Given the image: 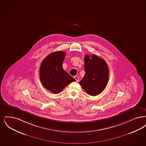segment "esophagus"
<instances>
[{
	"instance_id": "1",
	"label": "esophagus",
	"mask_w": 146,
	"mask_h": 146,
	"mask_svg": "<svg viewBox=\"0 0 146 146\" xmlns=\"http://www.w3.org/2000/svg\"><path fill=\"white\" fill-rule=\"evenodd\" d=\"M74 79L76 80V82H78L79 81V78H78V76H74Z\"/></svg>"
}]
</instances>
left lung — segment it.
Wrapping results in <instances>:
<instances>
[{
	"label": "left lung",
	"mask_w": 146,
	"mask_h": 146,
	"mask_svg": "<svg viewBox=\"0 0 146 146\" xmlns=\"http://www.w3.org/2000/svg\"><path fill=\"white\" fill-rule=\"evenodd\" d=\"M85 74L79 84L91 96H97L105 89L109 81V70L105 60L96 55H85Z\"/></svg>",
	"instance_id": "obj_1"
}]
</instances>
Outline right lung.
Here are the masks:
<instances>
[{"label":"right lung","mask_w":146,"mask_h":146,"mask_svg":"<svg viewBox=\"0 0 146 146\" xmlns=\"http://www.w3.org/2000/svg\"><path fill=\"white\" fill-rule=\"evenodd\" d=\"M66 52L56 51L49 54L41 62L40 78L43 86L54 94H59L76 79L63 69Z\"/></svg>","instance_id":"add662e5"}]
</instances>
